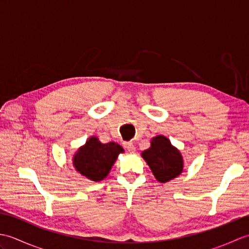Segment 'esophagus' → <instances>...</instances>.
Masks as SVG:
<instances>
[{"label": "esophagus", "instance_id": "1", "mask_svg": "<svg viewBox=\"0 0 249 249\" xmlns=\"http://www.w3.org/2000/svg\"><path fill=\"white\" fill-rule=\"evenodd\" d=\"M124 146H125V149L127 150L129 153H134L136 151V147H135L133 142H125Z\"/></svg>", "mask_w": 249, "mask_h": 249}]
</instances>
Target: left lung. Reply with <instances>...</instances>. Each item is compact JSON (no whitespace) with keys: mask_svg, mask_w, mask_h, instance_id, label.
<instances>
[{"mask_svg":"<svg viewBox=\"0 0 249 249\" xmlns=\"http://www.w3.org/2000/svg\"><path fill=\"white\" fill-rule=\"evenodd\" d=\"M141 156L160 183L171 181L183 172L184 160L181 152L162 135L152 138L151 146L142 152Z\"/></svg>","mask_w":249,"mask_h":249,"instance_id":"left-lung-1","label":"left lung"}]
</instances>
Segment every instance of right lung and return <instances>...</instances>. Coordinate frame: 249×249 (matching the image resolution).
I'll list each match as a JSON object with an SVG mask.
<instances>
[{
	"instance_id": "add662e5",
	"label": "right lung",
	"mask_w": 249,
	"mask_h": 249,
	"mask_svg": "<svg viewBox=\"0 0 249 249\" xmlns=\"http://www.w3.org/2000/svg\"><path fill=\"white\" fill-rule=\"evenodd\" d=\"M122 153L124 149L115 142L102 143L96 136H91L75 152L71 158L72 166L89 181L100 182L107 178Z\"/></svg>"
}]
</instances>
